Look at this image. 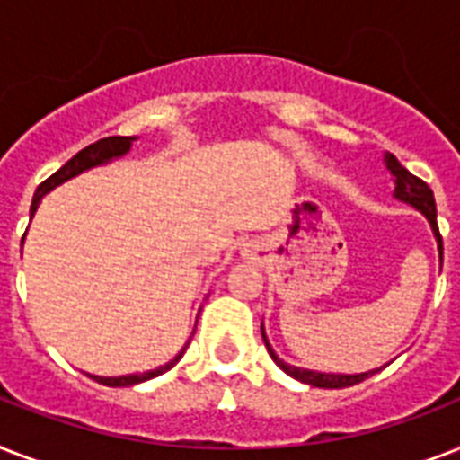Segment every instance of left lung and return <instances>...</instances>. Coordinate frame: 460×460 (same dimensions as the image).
<instances>
[{
	"mask_svg": "<svg viewBox=\"0 0 460 460\" xmlns=\"http://www.w3.org/2000/svg\"><path fill=\"white\" fill-rule=\"evenodd\" d=\"M385 166L386 172L392 173L394 181V198L401 202H406L411 208H415L420 215L428 217L429 229L435 234L437 241V251H439V260L444 255V245H442V236H439V226H437V205H435V193L429 190V186L422 179L413 176V173L408 172L406 166H401V162L394 157L392 153H385ZM262 329V339H265V346L270 350V356L277 365H279L281 370L287 372L288 377L298 379L303 385L310 386H320V389H343V386H353L358 382H363V379L372 377L375 372H379L382 367H375V370L360 372V375H339V372H317V370H305V367H296V365L287 363V360H281L277 353H274L272 343L267 339L265 334V324H260Z\"/></svg>",
	"mask_w": 460,
	"mask_h": 460,
	"instance_id": "8db88e82",
	"label": "left lung"
}]
</instances>
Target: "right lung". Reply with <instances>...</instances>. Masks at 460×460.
<instances>
[{"label": "right lung", "mask_w": 460, "mask_h": 460, "mask_svg": "<svg viewBox=\"0 0 460 460\" xmlns=\"http://www.w3.org/2000/svg\"><path fill=\"white\" fill-rule=\"evenodd\" d=\"M136 140H138L136 136H111V138H102V140H97V143H93V146L83 147L81 153L74 155V157L68 159L66 164L61 166L59 172H54L49 179L40 183L38 190H35V195H32L31 219H32V215L38 212L40 202H42V198H45L49 190H54V188L61 186V183H66V181L75 179L78 173L90 172V169H95V166L110 164V162H114V159H121L124 155L131 153V147H133V143H136ZM188 343H190V341H188ZM188 343L179 350V353H176V356L172 358V360H169V363L159 365V367H155V370L138 372V375H121V377H100V375H88V377H93L95 382H100V385H104V386L140 385V382H147V379L159 377V375H164L166 370H172L173 365L179 363L181 358H183V353H186V349H188Z\"/></svg>", "instance_id": "right-lung-1"}]
</instances>
